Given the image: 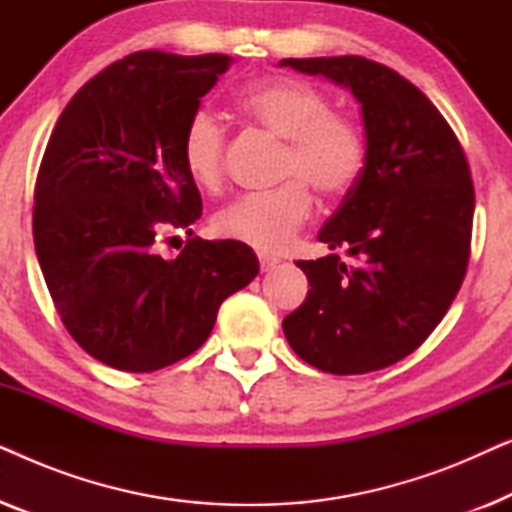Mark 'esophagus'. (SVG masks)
I'll return each instance as SVG.
<instances>
[{
	"label": "esophagus",
	"instance_id": "obj_1",
	"mask_svg": "<svg viewBox=\"0 0 512 512\" xmlns=\"http://www.w3.org/2000/svg\"><path fill=\"white\" fill-rule=\"evenodd\" d=\"M258 261H261V272H270V270H275L277 268V258H272V256H261L258 258Z\"/></svg>",
	"mask_w": 512,
	"mask_h": 512
}]
</instances>
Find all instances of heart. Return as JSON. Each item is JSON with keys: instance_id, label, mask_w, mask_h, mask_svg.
I'll list each match as a JSON object with an SVG mask.
<instances>
[{"instance_id": "1", "label": "heart", "mask_w": 512, "mask_h": 512, "mask_svg": "<svg viewBox=\"0 0 512 512\" xmlns=\"http://www.w3.org/2000/svg\"><path fill=\"white\" fill-rule=\"evenodd\" d=\"M242 114L272 135L286 139L279 177L289 179L270 193H249L223 207L216 233L261 254H277L310 219L308 186L324 198H342L366 167V137L359 123L335 114L326 93L312 83L272 76L240 97ZM226 130L212 111L200 107L181 137V160L195 184L214 188L223 174Z\"/></svg>"}]
</instances>
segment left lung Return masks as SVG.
I'll list each match as a JSON object with an SVG mask.
<instances>
[{"label":"left lung","mask_w":512,"mask_h":512,"mask_svg":"<svg viewBox=\"0 0 512 512\" xmlns=\"http://www.w3.org/2000/svg\"><path fill=\"white\" fill-rule=\"evenodd\" d=\"M279 67L347 88L368 149L359 181L317 235L331 254L296 263L312 289L282 321L284 335L324 373L387 368L429 338L464 282L475 207L466 156L429 97L380 62L340 55Z\"/></svg>","instance_id":"8db88e82"}]
</instances>
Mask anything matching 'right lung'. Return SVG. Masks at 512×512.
Returning <instances> with one entry per match:
<instances>
[{
  "mask_svg": "<svg viewBox=\"0 0 512 512\" xmlns=\"http://www.w3.org/2000/svg\"><path fill=\"white\" fill-rule=\"evenodd\" d=\"M230 55L132 53L93 76L62 111L34 188V249L55 310L97 361L151 373L193 354L223 300L258 275L233 240L158 254L165 228L202 214L181 160L188 118Z\"/></svg>",
  "mask_w": 512,
  "mask_h": 512,
  "instance_id": "right-lung-1",
  "label": "right lung"
}]
</instances>
